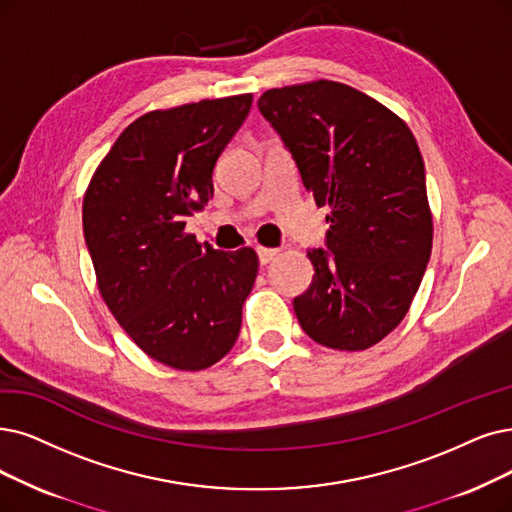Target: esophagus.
<instances>
[{
  "label": "esophagus",
  "mask_w": 512,
  "mask_h": 512,
  "mask_svg": "<svg viewBox=\"0 0 512 512\" xmlns=\"http://www.w3.org/2000/svg\"><path fill=\"white\" fill-rule=\"evenodd\" d=\"M256 254H258L260 264H269V262L277 256V250H271V248H258V250H256Z\"/></svg>",
  "instance_id": "obj_1"
}]
</instances>
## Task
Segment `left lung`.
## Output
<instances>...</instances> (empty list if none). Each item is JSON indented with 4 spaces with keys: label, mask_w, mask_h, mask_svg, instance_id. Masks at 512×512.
<instances>
[{
    "label": "left lung",
    "mask_w": 512,
    "mask_h": 512,
    "mask_svg": "<svg viewBox=\"0 0 512 512\" xmlns=\"http://www.w3.org/2000/svg\"><path fill=\"white\" fill-rule=\"evenodd\" d=\"M258 109L306 193L330 208L325 248L306 252L315 275L294 298L298 323L330 349H370L401 323L431 258L418 142L395 113L336 81L269 90Z\"/></svg>",
    "instance_id": "obj_1"
}]
</instances>
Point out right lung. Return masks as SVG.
Here are the masks:
<instances>
[{"mask_svg":"<svg viewBox=\"0 0 512 512\" xmlns=\"http://www.w3.org/2000/svg\"><path fill=\"white\" fill-rule=\"evenodd\" d=\"M252 94L138 117L100 161L84 197V237L98 290L155 361L206 370L241 330L258 256L220 252L187 235L214 195V166L248 117Z\"/></svg>","mask_w":512,"mask_h":512,"instance_id":"add662e5","label":"right lung"}]
</instances>
